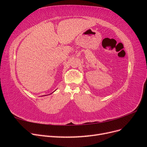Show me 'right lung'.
I'll list each match as a JSON object with an SVG mask.
<instances>
[{
    "mask_svg": "<svg viewBox=\"0 0 147 147\" xmlns=\"http://www.w3.org/2000/svg\"><path fill=\"white\" fill-rule=\"evenodd\" d=\"M49 95V94H48ZM47 96V95H44V96Z\"/></svg>",
    "mask_w": 147,
    "mask_h": 147,
    "instance_id": "add662e5",
    "label": "right lung"
}]
</instances>
